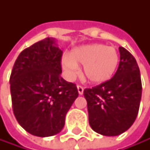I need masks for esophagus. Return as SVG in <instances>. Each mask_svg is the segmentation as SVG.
<instances>
[{"instance_id": "1", "label": "esophagus", "mask_w": 150, "mask_h": 150, "mask_svg": "<svg viewBox=\"0 0 150 150\" xmlns=\"http://www.w3.org/2000/svg\"><path fill=\"white\" fill-rule=\"evenodd\" d=\"M77 91H78V93L80 95H82L83 93V87L81 85H77Z\"/></svg>"}]
</instances>
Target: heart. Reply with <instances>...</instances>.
Masks as SVG:
<instances>
[{
  "label": "heart",
  "instance_id": "obj_1",
  "mask_svg": "<svg viewBox=\"0 0 150 150\" xmlns=\"http://www.w3.org/2000/svg\"><path fill=\"white\" fill-rule=\"evenodd\" d=\"M120 57L113 47L88 44L74 47L62 58V68L68 79L76 76L78 65H83V77L93 84L108 82L118 68Z\"/></svg>",
  "mask_w": 150,
  "mask_h": 150
}]
</instances>
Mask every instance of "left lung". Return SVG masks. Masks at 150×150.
Returning <instances> with one entry per match:
<instances>
[{"label":"left lung","instance_id":"left-lung-1","mask_svg":"<svg viewBox=\"0 0 150 150\" xmlns=\"http://www.w3.org/2000/svg\"><path fill=\"white\" fill-rule=\"evenodd\" d=\"M120 64L112 79L83 91L89 124L103 136H118L137 118L141 100V79L137 61L127 49L119 47Z\"/></svg>","mask_w":150,"mask_h":150}]
</instances>
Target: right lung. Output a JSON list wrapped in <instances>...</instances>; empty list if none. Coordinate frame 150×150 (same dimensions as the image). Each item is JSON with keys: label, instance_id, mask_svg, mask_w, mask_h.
<instances>
[{"label": "right lung", "instance_id": "add662e5", "mask_svg": "<svg viewBox=\"0 0 150 150\" xmlns=\"http://www.w3.org/2000/svg\"><path fill=\"white\" fill-rule=\"evenodd\" d=\"M56 42L47 38L24 49L10 78L14 115L26 131L38 137L59 133L78 97L76 84L60 76L63 52Z\"/></svg>", "mask_w": 150, "mask_h": 150}]
</instances>
